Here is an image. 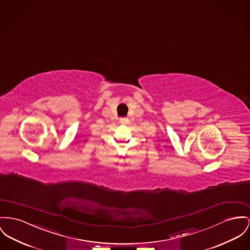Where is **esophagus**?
I'll list each match as a JSON object with an SVG mask.
<instances>
[{"instance_id": "esophagus-1", "label": "esophagus", "mask_w": 250, "mask_h": 250, "mask_svg": "<svg viewBox=\"0 0 250 250\" xmlns=\"http://www.w3.org/2000/svg\"><path fill=\"white\" fill-rule=\"evenodd\" d=\"M129 122V119L128 118H126V117H122V118H120V123H122V124H126V123H128Z\"/></svg>"}]
</instances>
